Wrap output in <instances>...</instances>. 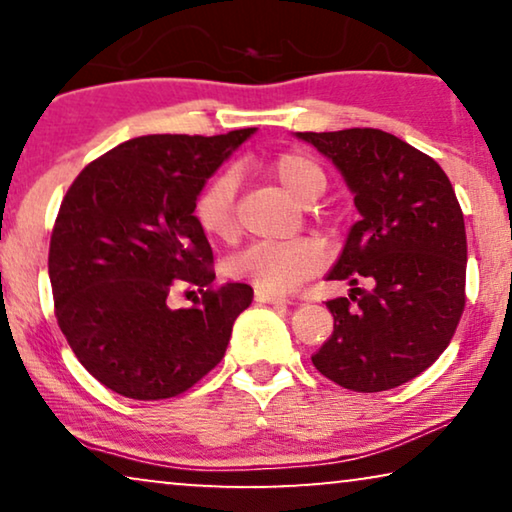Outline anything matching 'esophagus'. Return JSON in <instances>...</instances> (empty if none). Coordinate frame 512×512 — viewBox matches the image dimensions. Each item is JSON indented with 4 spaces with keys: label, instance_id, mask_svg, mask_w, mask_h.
I'll return each mask as SVG.
<instances>
[{
    "label": "esophagus",
    "instance_id": "esophagus-1",
    "mask_svg": "<svg viewBox=\"0 0 512 512\" xmlns=\"http://www.w3.org/2000/svg\"><path fill=\"white\" fill-rule=\"evenodd\" d=\"M256 303H286L282 296H275V293L270 291H263V289H256Z\"/></svg>",
    "mask_w": 512,
    "mask_h": 512
}]
</instances>
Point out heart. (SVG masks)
Returning a JSON list of instances; mask_svg holds the SVG:
<instances>
[{
	"instance_id": "1",
	"label": "heart",
	"mask_w": 512,
	"mask_h": 512,
	"mask_svg": "<svg viewBox=\"0 0 512 512\" xmlns=\"http://www.w3.org/2000/svg\"><path fill=\"white\" fill-rule=\"evenodd\" d=\"M272 177L298 200H314L324 193L326 172L317 160L305 153L289 151L272 160ZM237 177L235 172H219L202 186L195 198V219L209 237H228L237 230ZM326 251L312 237L291 240H258L230 258V275L251 282L256 289L275 296L289 293L319 272Z\"/></svg>"
}]
</instances>
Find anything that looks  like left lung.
<instances>
[{"instance_id": "left-lung-1", "label": "left lung", "mask_w": 512, "mask_h": 512, "mask_svg": "<svg viewBox=\"0 0 512 512\" xmlns=\"http://www.w3.org/2000/svg\"><path fill=\"white\" fill-rule=\"evenodd\" d=\"M331 158L361 221L328 279L349 298L328 300L333 333L312 356L340 387L373 394L424 373L457 331L466 305V228L436 160L375 128L296 132ZM366 278L370 290L358 282Z\"/></svg>"}]
</instances>
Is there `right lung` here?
<instances>
[{
	"instance_id": "1",
	"label": "right lung",
	"mask_w": 512,
	"mask_h": 512,
	"mask_svg": "<svg viewBox=\"0 0 512 512\" xmlns=\"http://www.w3.org/2000/svg\"><path fill=\"white\" fill-rule=\"evenodd\" d=\"M256 128L135 137L83 167L55 219L48 275L60 331L95 380L135 401L184 394L226 354L249 284L214 286L195 198ZM195 285L193 308L172 290Z\"/></svg>"
}]
</instances>
